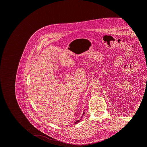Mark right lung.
I'll use <instances>...</instances> for the list:
<instances>
[{
  "mask_svg": "<svg viewBox=\"0 0 147 147\" xmlns=\"http://www.w3.org/2000/svg\"><path fill=\"white\" fill-rule=\"evenodd\" d=\"M84 113L83 112V115H82V117H81V118H83V115H84ZM81 119H82V118H81ZM81 119H80L79 120H77V121H75V124H77V123H78L80 121Z\"/></svg>",
  "mask_w": 147,
  "mask_h": 147,
  "instance_id": "add662e5",
  "label": "right lung"
}]
</instances>
